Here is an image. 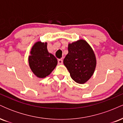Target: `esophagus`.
Masks as SVG:
<instances>
[{"instance_id":"obj_1","label":"esophagus","mask_w":123,"mask_h":123,"mask_svg":"<svg viewBox=\"0 0 123 123\" xmlns=\"http://www.w3.org/2000/svg\"><path fill=\"white\" fill-rule=\"evenodd\" d=\"M58 63L59 65H61L63 63V60H61V59H59L58 60Z\"/></svg>"}]
</instances>
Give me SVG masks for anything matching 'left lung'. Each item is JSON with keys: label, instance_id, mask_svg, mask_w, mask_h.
<instances>
[{"label": "left lung", "instance_id": "left-lung-1", "mask_svg": "<svg viewBox=\"0 0 123 123\" xmlns=\"http://www.w3.org/2000/svg\"><path fill=\"white\" fill-rule=\"evenodd\" d=\"M63 63L72 79L79 84H84L90 79L95 70V54L86 41L80 40L68 45V54Z\"/></svg>", "mask_w": 123, "mask_h": 123}]
</instances>
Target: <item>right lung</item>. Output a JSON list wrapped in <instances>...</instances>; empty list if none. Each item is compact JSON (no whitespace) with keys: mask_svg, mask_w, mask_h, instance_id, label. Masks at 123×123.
Instances as JSON below:
<instances>
[{"mask_svg":"<svg viewBox=\"0 0 123 123\" xmlns=\"http://www.w3.org/2000/svg\"><path fill=\"white\" fill-rule=\"evenodd\" d=\"M57 60L47 49V43L37 42L31 49L29 64L37 77L44 78L49 76L57 65Z\"/></svg>","mask_w":123,"mask_h":123,"instance_id":"obj_1","label":"right lung"}]
</instances>
